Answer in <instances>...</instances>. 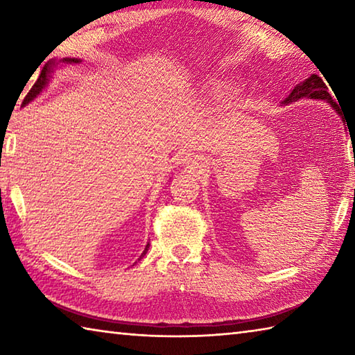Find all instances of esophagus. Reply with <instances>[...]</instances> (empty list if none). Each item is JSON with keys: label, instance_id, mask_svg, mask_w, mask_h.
I'll return each mask as SVG.
<instances>
[{"label": "esophagus", "instance_id": "obj_1", "mask_svg": "<svg viewBox=\"0 0 355 355\" xmlns=\"http://www.w3.org/2000/svg\"><path fill=\"white\" fill-rule=\"evenodd\" d=\"M180 164H182L185 168L193 170V168H199V166L202 165V159H200L199 156L189 155V156H185V157L180 159Z\"/></svg>", "mask_w": 355, "mask_h": 355}]
</instances>
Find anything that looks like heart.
Returning a JSON list of instances; mask_svg holds the SVG:
<instances>
[{
  "label": "heart",
  "mask_w": 355,
  "mask_h": 355,
  "mask_svg": "<svg viewBox=\"0 0 355 355\" xmlns=\"http://www.w3.org/2000/svg\"><path fill=\"white\" fill-rule=\"evenodd\" d=\"M224 82H219V80H215V82H211V89H223L224 88Z\"/></svg>",
  "instance_id": "b5f03b06"
}]
</instances>
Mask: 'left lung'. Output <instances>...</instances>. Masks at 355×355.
I'll return each mask as SVG.
<instances>
[{
  "instance_id": "obj_1",
  "label": "left lung",
  "mask_w": 355,
  "mask_h": 355,
  "mask_svg": "<svg viewBox=\"0 0 355 355\" xmlns=\"http://www.w3.org/2000/svg\"><path fill=\"white\" fill-rule=\"evenodd\" d=\"M300 98H317V100H324V102L332 106V110L337 112V114L342 117V111H340L338 105L334 102L332 96L329 94V89H327L326 83L322 80V77L312 73L309 78H306L304 82L298 83L295 88L291 91V94L284 98V105H289L292 102H297ZM345 123V122H343Z\"/></svg>"
}]
</instances>
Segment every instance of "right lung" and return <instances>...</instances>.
Returning a JSON list of instances; mask_svg holds the SVG:
<instances>
[{
  "label": "right lung",
  "instance_id": "obj_1",
  "mask_svg": "<svg viewBox=\"0 0 355 355\" xmlns=\"http://www.w3.org/2000/svg\"><path fill=\"white\" fill-rule=\"evenodd\" d=\"M80 62H82V60H80V58H63V60H60V63H68V64L80 63ZM57 64H58L57 62H51L48 64H44V68H43L42 73H40V77H38V80L35 82V85L32 86L31 91L28 92V96L24 97L23 103H21V108H24V106L29 105L33 98H37L40 94H42V91L46 88V86H48L49 80L52 77V72H53V69L57 68ZM148 249H150V243L145 245V250H144L142 255H140V258H142L144 255H146V252H148Z\"/></svg>",
  "mask_w": 355,
  "mask_h": 355
}]
</instances>
